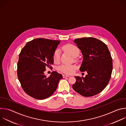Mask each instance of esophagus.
Wrapping results in <instances>:
<instances>
[{
  "label": "esophagus",
  "mask_w": 126,
  "mask_h": 126,
  "mask_svg": "<svg viewBox=\"0 0 126 126\" xmlns=\"http://www.w3.org/2000/svg\"><path fill=\"white\" fill-rule=\"evenodd\" d=\"M69 76L68 75H67V74H63V78H66V77H69Z\"/></svg>",
  "instance_id": "1"
}]
</instances>
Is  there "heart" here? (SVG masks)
<instances>
[{
  "label": "heart",
  "instance_id": "heart-1",
  "mask_svg": "<svg viewBox=\"0 0 126 126\" xmlns=\"http://www.w3.org/2000/svg\"><path fill=\"white\" fill-rule=\"evenodd\" d=\"M62 48L65 51L69 53L71 56L74 57L77 56L79 52V48L77 46L72 44L66 45L63 47ZM60 54V50L59 49H56L54 51L53 55V60L54 63H57L59 61ZM75 68L76 67L74 65L63 64L58 67V70L65 73L72 74Z\"/></svg>",
  "mask_w": 126,
  "mask_h": 126
}]
</instances>
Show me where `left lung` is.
Returning <instances> with one entry per match:
<instances>
[{
	"label": "left lung",
	"mask_w": 126,
	"mask_h": 126,
	"mask_svg": "<svg viewBox=\"0 0 126 126\" xmlns=\"http://www.w3.org/2000/svg\"><path fill=\"white\" fill-rule=\"evenodd\" d=\"M74 43L81 50L83 60L79 68L87 71L85 77H75L73 90L85 97L95 95L107 86L113 69L112 59L107 46L94 37L75 39Z\"/></svg>",
	"instance_id": "left-lung-1"
}]
</instances>
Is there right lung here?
I'll list each match as a JSON object with an SVG mask.
<instances>
[{
  "mask_svg": "<svg viewBox=\"0 0 126 126\" xmlns=\"http://www.w3.org/2000/svg\"><path fill=\"white\" fill-rule=\"evenodd\" d=\"M60 40L36 38L28 42L22 49L17 64L19 80L24 92L37 99L50 96L56 91L62 75L53 71L47 77L46 67L53 64V55Z\"/></svg>",
  "mask_w": 126,
  "mask_h": 126,
  "instance_id": "add662e5",
  "label": "right lung"
}]
</instances>
